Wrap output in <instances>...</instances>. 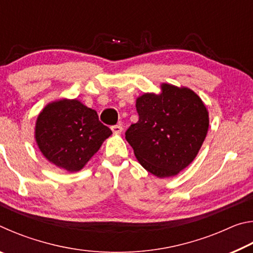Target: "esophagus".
<instances>
[{
	"label": "esophagus",
	"mask_w": 253,
	"mask_h": 253,
	"mask_svg": "<svg viewBox=\"0 0 253 253\" xmlns=\"http://www.w3.org/2000/svg\"><path fill=\"white\" fill-rule=\"evenodd\" d=\"M111 130H113L114 134H122L123 131V127L121 125H115V126H111Z\"/></svg>",
	"instance_id": "34e87169"
}]
</instances>
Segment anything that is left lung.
<instances>
[{"label":"left lung","instance_id":"8db88e82","mask_svg":"<svg viewBox=\"0 0 253 253\" xmlns=\"http://www.w3.org/2000/svg\"><path fill=\"white\" fill-rule=\"evenodd\" d=\"M162 92L137 98L139 119L126 140L140 165L157 177L177 175L193 162L209 129V113L191 89L163 84Z\"/></svg>","mask_w":253,"mask_h":253}]
</instances>
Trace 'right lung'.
<instances>
[{
    "mask_svg": "<svg viewBox=\"0 0 253 253\" xmlns=\"http://www.w3.org/2000/svg\"><path fill=\"white\" fill-rule=\"evenodd\" d=\"M111 134L99 122L97 111L77 99L50 102L36 123V140L41 153L68 172L83 169Z\"/></svg>",
    "mask_w": 253,
    "mask_h": 253,
    "instance_id": "right-lung-1",
    "label": "right lung"
}]
</instances>
